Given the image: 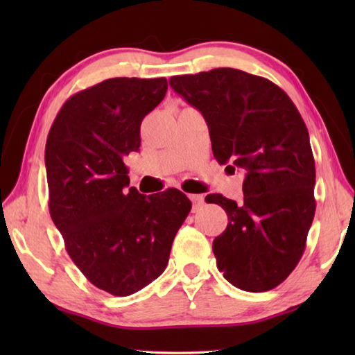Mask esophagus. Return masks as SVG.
I'll return each mask as SVG.
<instances>
[{
  "label": "esophagus",
  "instance_id": "obj_1",
  "mask_svg": "<svg viewBox=\"0 0 355 355\" xmlns=\"http://www.w3.org/2000/svg\"><path fill=\"white\" fill-rule=\"evenodd\" d=\"M189 200L192 201L193 209H198V207H201L202 205H205V197H202V195L191 193V195H189Z\"/></svg>",
  "mask_w": 355,
  "mask_h": 355
}]
</instances>
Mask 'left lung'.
Returning a JSON list of instances; mask_svg holds the SVG:
<instances>
[{"label": "left lung", "mask_w": 355, "mask_h": 355, "mask_svg": "<svg viewBox=\"0 0 355 355\" xmlns=\"http://www.w3.org/2000/svg\"><path fill=\"white\" fill-rule=\"evenodd\" d=\"M169 85L205 116L216 162L245 173L244 202L206 197L229 218L212 245L218 270L244 291L273 290L302 258L315 212L304 119L284 89L236 69L172 76Z\"/></svg>", "instance_id": "8db88e82"}]
</instances>
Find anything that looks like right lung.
<instances>
[{"label":"right lung","instance_id":"obj_1","mask_svg":"<svg viewBox=\"0 0 355 355\" xmlns=\"http://www.w3.org/2000/svg\"><path fill=\"white\" fill-rule=\"evenodd\" d=\"M164 78H112L73 94L45 143L51 220L89 282L130 296L160 276L192 202L178 189L141 195L123 158L164 99Z\"/></svg>","mask_w":355,"mask_h":355}]
</instances>
